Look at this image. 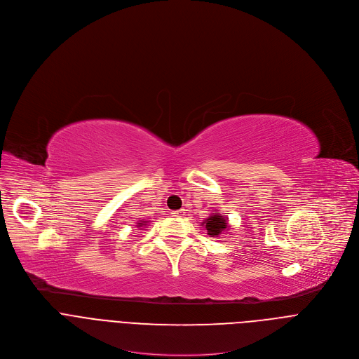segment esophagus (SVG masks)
Here are the masks:
<instances>
[{
    "mask_svg": "<svg viewBox=\"0 0 359 359\" xmlns=\"http://www.w3.org/2000/svg\"><path fill=\"white\" fill-rule=\"evenodd\" d=\"M186 215V210L182 209V210H176V212H172V216L175 217H183Z\"/></svg>",
    "mask_w": 359,
    "mask_h": 359,
    "instance_id": "obj_1",
    "label": "esophagus"
}]
</instances>
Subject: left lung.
<instances>
[{"mask_svg": "<svg viewBox=\"0 0 359 359\" xmlns=\"http://www.w3.org/2000/svg\"><path fill=\"white\" fill-rule=\"evenodd\" d=\"M201 226L206 227L208 234L210 237H215V236L222 234V231H224L229 227V223H227L226 217H223L220 215H212L209 219H206L201 223Z\"/></svg>", "mask_w": 359, "mask_h": 359, "instance_id": "8db88e82", "label": "left lung"}]
</instances>
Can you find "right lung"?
Wrapping results in <instances>:
<instances>
[{
    "label": "right lung",
    "instance_id": "obj_1",
    "mask_svg": "<svg viewBox=\"0 0 359 359\" xmlns=\"http://www.w3.org/2000/svg\"><path fill=\"white\" fill-rule=\"evenodd\" d=\"M143 224H144V222H139V223H137V227H142Z\"/></svg>",
    "mask_w": 359,
    "mask_h": 359
}]
</instances>
